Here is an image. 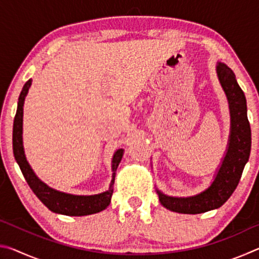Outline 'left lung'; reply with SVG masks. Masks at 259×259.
<instances>
[{"mask_svg": "<svg viewBox=\"0 0 259 259\" xmlns=\"http://www.w3.org/2000/svg\"><path fill=\"white\" fill-rule=\"evenodd\" d=\"M216 73L229 102L231 128L224 157L217 168L211 184L192 196L166 195L156 188L161 204L170 211L196 214L222 207L233 194L242 176L251 150V130L247 116V100L238 84L235 74L218 61Z\"/></svg>", "mask_w": 259, "mask_h": 259, "instance_id": "8db88e82", "label": "left lung"}]
</instances>
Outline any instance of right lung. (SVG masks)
Instances as JSON below:
<instances>
[{
  "label": "right lung",
  "mask_w": 259,
  "mask_h": 259,
  "mask_svg": "<svg viewBox=\"0 0 259 259\" xmlns=\"http://www.w3.org/2000/svg\"><path fill=\"white\" fill-rule=\"evenodd\" d=\"M32 85V78L25 83L18 98V106L14 121V131H12V147L14 155L23 172L26 182L32 188L34 194L40 199L41 202L52 212L65 214V216H87L103 211L111 203L113 194V185L115 181V172L117 166L123 156V148H119L114 152L112 157V181L107 191L94 195H75L71 193L57 191L43 183L33 171L25 155L23 143V117L24 103L28 94V89Z\"/></svg>",
  "instance_id": "obj_1"
}]
</instances>
